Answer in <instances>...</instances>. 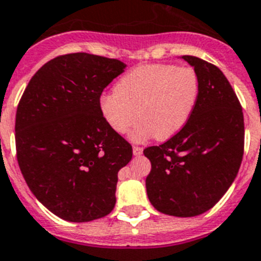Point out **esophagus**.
Returning a JSON list of instances; mask_svg holds the SVG:
<instances>
[{
	"label": "esophagus",
	"instance_id": "obj_1",
	"mask_svg": "<svg viewBox=\"0 0 261 261\" xmlns=\"http://www.w3.org/2000/svg\"><path fill=\"white\" fill-rule=\"evenodd\" d=\"M133 152L135 156H140L142 155V152H143V148L142 147H138V146H134L133 147Z\"/></svg>",
	"mask_w": 261,
	"mask_h": 261
}]
</instances>
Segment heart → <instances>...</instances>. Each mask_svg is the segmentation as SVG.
I'll use <instances>...</instances> for the list:
<instances>
[{
  "mask_svg": "<svg viewBox=\"0 0 261 261\" xmlns=\"http://www.w3.org/2000/svg\"><path fill=\"white\" fill-rule=\"evenodd\" d=\"M198 93L199 80L193 68L146 64L122 76L114 92L99 97L98 106L103 121L115 133H127L139 118L131 134L134 142L149 137L167 140L189 121Z\"/></svg>",
  "mask_w": 261,
  "mask_h": 261,
  "instance_id": "obj_1",
  "label": "heart"
}]
</instances>
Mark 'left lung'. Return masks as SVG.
<instances>
[{
  "instance_id": "1",
  "label": "left lung",
  "mask_w": 261,
  "mask_h": 261,
  "mask_svg": "<svg viewBox=\"0 0 261 261\" xmlns=\"http://www.w3.org/2000/svg\"><path fill=\"white\" fill-rule=\"evenodd\" d=\"M199 80L196 108L174 137L143 151L151 162L147 196L158 212L196 217L218 202L243 159L244 119L234 89L218 67L182 56Z\"/></svg>"
}]
</instances>
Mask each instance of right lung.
<instances>
[{
	"label": "right lung",
	"instance_id": "add662e5",
	"mask_svg": "<svg viewBox=\"0 0 261 261\" xmlns=\"http://www.w3.org/2000/svg\"><path fill=\"white\" fill-rule=\"evenodd\" d=\"M124 68L85 52L58 56L34 74L18 103V164L34 196L59 218L89 222L114 209L118 172L133 147L106 124L98 101Z\"/></svg>",
	"mask_w": 261,
	"mask_h": 261
}]
</instances>
